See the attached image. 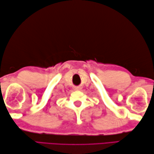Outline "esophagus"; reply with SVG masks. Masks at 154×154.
<instances>
[{"instance_id": "1", "label": "esophagus", "mask_w": 154, "mask_h": 154, "mask_svg": "<svg viewBox=\"0 0 154 154\" xmlns=\"http://www.w3.org/2000/svg\"><path fill=\"white\" fill-rule=\"evenodd\" d=\"M74 89H75V90H76V91L81 90V86H77V87H74Z\"/></svg>"}]
</instances>
